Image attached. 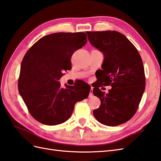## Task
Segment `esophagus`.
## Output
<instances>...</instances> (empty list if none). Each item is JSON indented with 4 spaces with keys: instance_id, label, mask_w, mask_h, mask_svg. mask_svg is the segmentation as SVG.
Returning a JSON list of instances; mask_svg holds the SVG:
<instances>
[{
    "instance_id": "1",
    "label": "esophagus",
    "mask_w": 161,
    "mask_h": 161,
    "mask_svg": "<svg viewBox=\"0 0 161 161\" xmlns=\"http://www.w3.org/2000/svg\"><path fill=\"white\" fill-rule=\"evenodd\" d=\"M92 91H93V88L91 86V91H90V94H89V97H92L93 96Z\"/></svg>"
}]
</instances>
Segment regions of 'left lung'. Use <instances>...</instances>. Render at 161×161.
Instances as JSON below:
<instances>
[{
    "mask_svg": "<svg viewBox=\"0 0 161 161\" xmlns=\"http://www.w3.org/2000/svg\"><path fill=\"white\" fill-rule=\"evenodd\" d=\"M89 42L102 52L104 59L98 70L99 82L93 95L101 105L93 110L99 123L108 126L123 124L136 113L145 88V77L141 55L133 44L115 31H87ZM105 94L98 88L109 85Z\"/></svg>",
    "mask_w": 161,
    "mask_h": 161,
    "instance_id": "1",
    "label": "left lung"
}]
</instances>
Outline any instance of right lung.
Instances as JSON below:
<instances>
[{
    "label": "right lung",
    "mask_w": 161,
    "mask_h": 161,
    "mask_svg": "<svg viewBox=\"0 0 161 161\" xmlns=\"http://www.w3.org/2000/svg\"><path fill=\"white\" fill-rule=\"evenodd\" d=\"M84 32L55 33L40 38L22 59L18 91L36 120L48 125L60 124L71 116L78 102L86 99L91 86L83 81L61 88L59 80L71 69L70 58L86 43Z\"/></svg>",
    "instance_id": "add662e5"
}]
</instances>
